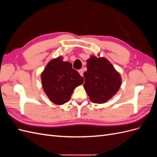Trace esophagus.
<instances>
[{"mask_svg":"<svg viewBox=\"0 0 157 157\" xmlns=\"http://www.w3.org/2000/svg\"><path fill=\"white\" fill-rule=\"evenodd\" d=\"M78 72H79V73H80V76H83V73H84V70H83L82 69H81L78 70Z\"/></svg>","mask_w":157,"mask_h":157,"instance_id":"obj_1","label":"esophagus"}]
</instances>
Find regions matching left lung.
I'll list each match as a JSON object with an SVG mask.
<instances>
[{"label":"left lung","mask_w":157,"mask_h":157,"mask_svg":"<svg viewBox=\"0 0 157 157\" xmlns=\"http://www.w3.org/2000/svg\"><path fill=\"white\" fill-rule=\"evenodd\" d=\"M84 73L83 86L94 103H103L110 99L121 86V77L112 64L104 58L92 56L87 61Z\"/></svg>","instance_id":"obj_1"}]
</instances>
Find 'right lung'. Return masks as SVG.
<instances>
[{
  "label": "right lung",
  "mask_w": 157,
  "mask_h": 157,
  "mask_svg": "<svg viewBox=\"0 0 157 157\" xmlns=\"http://www.w3.org/2000/svg\"><path fill=\"white\" fill-rule=\"evenodd\" d=\"M62 60L61 57L51 60L41 74L45 94L57 105L67 103L74 89L84 82V78L72 68V64Z\"/></svg>",
  "instance_id": "obj_1"
}]
</instances>
